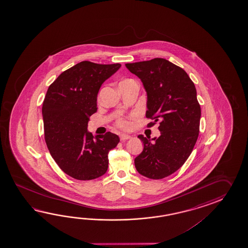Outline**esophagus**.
<instances>
[{
	"mask_svg": "<svg viewBox=\"0 0 248 248\" xmlns=\"http://www.w3.org/2000/svg\"><path fill=\"white\" fill-rule=\"evenodd\" d=\"M131 137L130 136H128V135H126V134H122L121 136H120V139H121V141H126L127 139H130Z\"/></svg>",
	"mask_w": 248,
	"mask_h": 248,
	"instance_id": "1",
	"label": "esophagus"
}]
</instances>
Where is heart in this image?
<instances>
[{
  "mask_svg": "<svg viewBox=\"0 0 248 248\" xmlns=\"http://www.w3.org/2000/svg\"><path fill=\"white\" fill-rule=\"evenodd\" d=\"M117 126L122 127V128H128L129 127V123L128 122H126V120L124 119H120L118 122H117Z\"/></svg>",
  "mask_w": 248,
  "mask_h": 248,
  "instance_id": "obj_1",
  "label": "heart"
}]
</instances>
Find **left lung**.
Masks as SVG:
<instances>
[{"label":"left lung","mask_w":248,"mask_h":248,"mask_svg":"<svg viewBox=\"0 0 248 248\" xmlns=\"http://www.w3.org/2000/svg\"><path fill=\"white\" fill-rule=\"evenodd\" d=\"M142 80L147 93L146 117L159 122L160 137L138 138L143 150L135 158L139 174L150 179L165 178L185 164L200 132L201 106L195 85L185 70L164 58L126 63Z\"/></svg>","instance_id":"8db88e82"}]
</instances>
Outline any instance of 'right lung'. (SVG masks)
<instances>
[{
    "mask_svg": "<svg viewBox=\"0 0 248 248\" xmlns=\"http://www.w3.org/2000/svg\"><path fill=\"white\" fill-rule=\"evenodd\" d=\"M121 66L82 61L63 72L47 89L42 105L45 141L58 167L74 179L106 174L108 153L120 142L111 132L94 138L87 128L97 110L101 85Z\"/></svg>",
    "mask_w": 248,
    "mask_h": 248,
    "instance_id": "right-lung-1",
    "label": "right lung"
}]
</instances>
